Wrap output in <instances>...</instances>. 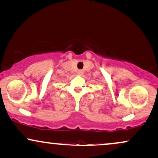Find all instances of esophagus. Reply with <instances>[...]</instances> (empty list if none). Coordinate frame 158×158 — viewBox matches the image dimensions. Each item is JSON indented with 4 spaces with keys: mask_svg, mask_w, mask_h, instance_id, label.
Instances as JSON below:
<instances>
[{
    "mask_svg": "<svg viewBox=\"0 0 158 158\" xmlns=\"http://www.w3.org/2000/svg\"><path fill=\"white\" fill-rule=\"evenodd\" d=\"M83 73H84V71H83L82 70H79V71H78V74H79V75H82Z\"/></svg>",
    "mask_w": 158,
    "mask_h": 158,
    "instance_id": "esophagus-1",
    "label": "esophagus"
}]
</instances>
